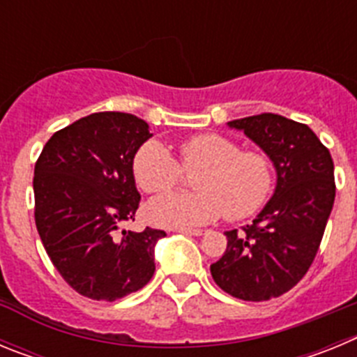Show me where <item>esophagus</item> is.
<instances>
[{"label":"esophagus","instance_id":"34e87169","mask_svg":"<svg viewBox=\"0 0 357 357\" xmlns=\"http://www.w3.org/2000/svg\"><path fill=\"white\" fill-rule=\"evenodd\" d=\"M176 232H181V234H185V236H202L204 234V230L202 229H176Z\"/></svg>","mask_w":357,"mask_h":357}]
</instances>
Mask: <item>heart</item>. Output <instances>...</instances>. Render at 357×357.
I'll return each instance as SVG.
<instances>
[{"mask_svg": "<svg viewBox=\"0 0 357 357\" xmlns=\"http://www.w3.org/2000/svg\"><path fill=\"white\" fill-rule=\"evenodd\" d=\"M182 168L191 172L195 193H164L148 202L146 218L153 225L193 229L214 222L223 213L245 220L266 204L273 189V166L266 153L239 150L238 143L220 134H198L178 144ZM135 184L144 193L173 188L181 168L157 141L135 151L132 162Z\"/></svg>", "mask_w": 357, "mask_h": 357, "instance_id": "heart-1", "label": "heart"}]
</instances>
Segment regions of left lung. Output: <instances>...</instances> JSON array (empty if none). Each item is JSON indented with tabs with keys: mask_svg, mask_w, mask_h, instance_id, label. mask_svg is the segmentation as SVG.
I'll return each mask as SVG.
<instances>
[{
	"mask_svg": "<svg viewBox=\"0 0 357 357\" xmlns=\"http://www.w3.org/2000/svg\"><path fill=\"white\" fill-rule=\"evenodd\" d=\"M227 125L270 157L277 185L252 225L225 232L227 250L211 275L236 298L270 301L289 291L317 255L336 195L333 157L307 125L284 116L264 112Z\"/></svg>",
	"mask_w": 357,
	"mask_h": 357,
	"instance_id": "obj_1",
	"label": "left lung"
}]
</instances>
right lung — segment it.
I'll use <instances>...</instances> for the list:
<instances>
[{
	"instance_id": "right-lung-1",
	"label": "right lung",
	"mask_w": 357,
	"mask_h": 357,
	"mask_svg": "<svg viewBox=\"0 0 357 357\" xmlns=\"http://www.w3.org/2000/svg\"><path fill=\"white\" fill-rule=\"evenodd\" d=\"M150 137L137 116L94 112L55 132L36 162L40 241L62 279L93 301L130 295L155 272L153 250L166 232L119 230L139 207L132 162Z\"/></svg>"
}]
</instances>
